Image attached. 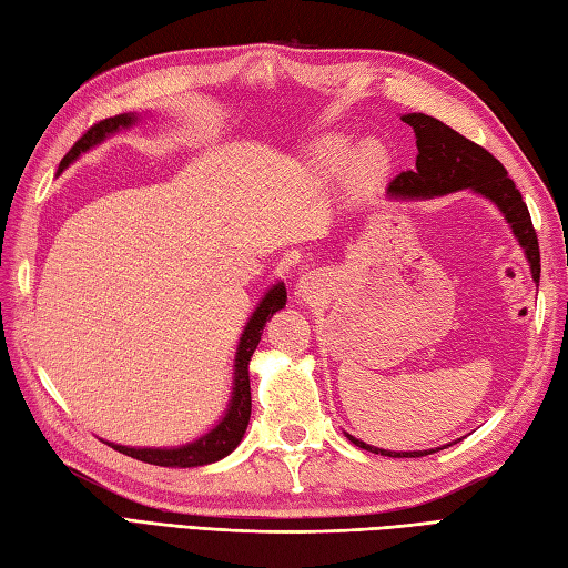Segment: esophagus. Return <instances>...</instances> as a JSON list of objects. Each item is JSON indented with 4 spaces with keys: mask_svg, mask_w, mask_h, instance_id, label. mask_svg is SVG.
<instances>
[{
    "mask_svg": "<svg viewBox=\"0 0 568 568\" xmlns=\"http://www.w3.org/2000/svg\"><path fill=\"white\" fill-rule=\"evenodd\" d=\"M320 293H322V283H320V277L315 273L303 275V277H300V283L295 285V295H297L300 303H315Z\"/></svg>",
    "mask_w": 568,
    "mask_h": 568,
    "instance_id": "34e87169",
    "label": "esophagus"
}]
</instances>
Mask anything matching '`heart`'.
<instances>
[{
    "mask_svg": "<svg viewBox=\"0 0 568 568\" xmlns=\"http://www.w3.org/2000/svg\"><path fill=\"white\" fill-rule=\"evenodd\" d=\"M312 165L322 175H336L344 168L348 180L368 187L388 173L390 153L378 139L358 141L348 151V141L344 136H329L320 141L315 151H312Z\"/></svg>",
    "mask_w": 568,
    "mask_h": 568,
    "instance_id": "b5f03b06",
    "label": "heart"
}]
</instances>
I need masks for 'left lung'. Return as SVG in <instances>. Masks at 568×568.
I'll use <instances>...</instances> for the list:
<instances>
[{"label": "left lung", "instance_id": "8db88e82", "mask_svg": "<svg viewBox=\"0 0 568 568\" xmlns=\"http://www.w3.org/2000/svg\"><path fill=\"white\" fill-rule=\"evenodd\" d=\"M400 119L415 131L417 161H415V171L400 173L388 185V197L390 200H432V197L452 195V192H458V190H470L476 192V195L486 197L490 204H496L498 212L505 216L513 236L517 239V244H520V248L525 251L532 281L539 283V244H537L535 226H532V220H529L527 204L523 202L520 190L515 187L503 163L498 159H493L486 149L476 146L474 141H468L452 126L439 122V119L419 114V112L403 114ZM346 439L356 444L358 449H366L371 454H381V456H393V458H419L442 449L439 446V449H425V452H388V449H378V446L361 442L352 437V434H346Z\"/></svg>", "mask_w": 568, "mask_h": 568}]
</instances>
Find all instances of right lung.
<instances>
[{"label": "right lung", "mask_w": 568, "mask_h": 568, "mask_svg": "<svg viewBox=\"0 0 568 568\" xmlns=\"http://www.w3.org/2000/svg\"><path fill=\"white\" fill-rule=\"evenodd\" d=\"M141 114L136 112H126V114H116L104 119V122L94 124L88 134H84L75 146L68 151V155L60 161L58 173H63L70 163H75L82 153H88L90 149L100 146L104 139H110L119 134L122 129H131L141 122ZM287 303V293H285V283H273L268 291L263 293V297L253 307L251 317L246 322L244 332L239 336V346H236V356H234V378H232V395H229V403L222 419L216 425L200 434L197 439H192L187 444L180 446H124V444H114L106 442L112 449L122 452L131 458H139L143 464H153V466H165V468H195V466H207L220 462V458L232 454L236 446L244 439V432L248 427L251 419V383H248V361L256 352V346L261 342V334L265 322H268L277 310H283Z\"/></svg>", "instance_id": "1"}]
</instances>
